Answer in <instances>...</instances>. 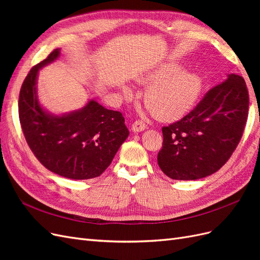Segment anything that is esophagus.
I'll use <instances>...</instances> for the list:
<instances>
[{
  "label": "esophagus",
  "mask_w": 260,
  "mask_h": 260,
  "mask_svg": "<svg viewBox=\"0 0 260 260\" xmlns=\"http://www.w3.org/2000/svg\"><path fill=\"white\" fill-rule=\"evenodd\" d=\"M132 131L135 132H140V131H143L146 129V124L144 121L142 120H136L135 122L132 123V127H131Z\"/></svg>",
  "instance_id": "esophagus-1"
}]
</instances>
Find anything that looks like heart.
Instances as JSON below:
<instances>
[{"instance_id":"1","label":"heart","mask_w":260,"mask_h":260,"mask_svg":"<svg viewBox=\"0 0 260 260\" xmlns=\"http://www.w3.org/2000/svg\"><path fill=\"white\" fill-rule=\"evenodd\" d=\"M149 85L144 103L157 119L171 121L185 115L194 105L202 89V79L194 73L182 72L176 64H165L141 79ZM127 96L131 91L125 89Z\"/></svg>"}]
</instances>
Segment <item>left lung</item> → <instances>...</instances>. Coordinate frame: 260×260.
Instances as JSON below:
<instances>
[{
  "mask_svg": "<svg viewBox=\"0 0 260 260\" xmlns=\"http://www.w3.org/2000/svg\"><path fill=\"white\" fill-rule=\"evenodd\" d=\"M249 95L243 77L231 74L206 92L182 119L162 127L158 166L174 180L210 176L229 160L242 139Z\"/></svg>",
  "mask_w": 260,
  "mask_h": 260,
  "instance_id": "left-lung-1",
  "label": "left lung"
}]
</instances>
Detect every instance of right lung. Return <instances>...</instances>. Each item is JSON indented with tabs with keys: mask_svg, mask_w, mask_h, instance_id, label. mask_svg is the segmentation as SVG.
<instances>
[{
	"mask_svg": "<svg viewBox=\"0 0 260 260\" xmlns=\"http://www.w3.org/2000/svg\"><path fill=\"white\" fill-rule=\"evenodd\" d=\"M55 49L30 69L18 100L19 121L27 144L43 166L58 176L85 180L101 176L129 136L120 112L90 101L78 112L64 116L45 113L37 100L39 69L58 57Z\"/></svg>",
	"mask_w": 260,
	"mask_h": 260,
	"instance_id": "obj_1",
	"label": "right lung"
}]
</instances>
